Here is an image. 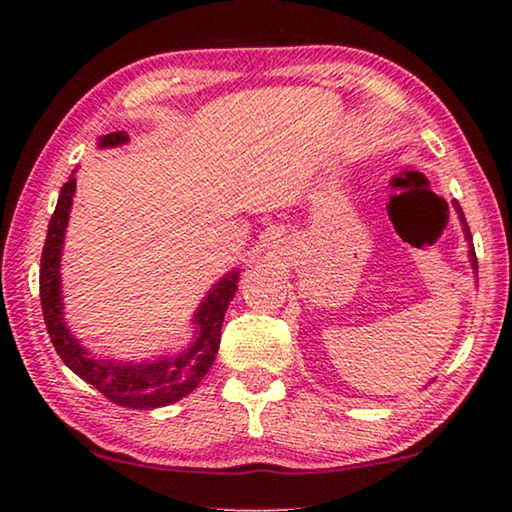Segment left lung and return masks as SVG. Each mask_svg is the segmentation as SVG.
I'll use <instances>...</instances> for the list:
<instances>
[{"mask_svg": "<svg viewBox=\"0 0 512 512\" xmlns=\"http://www.w3.org/2000/svg\"><path fill=\"white\" fill-rule=\"evenodd\" d=\"M454 210H456V214H458V219H461V223H463V232H465V239H467V253H470V264H472V268H474V273H479V266H476V253H474V244H472V235H470V228H467V223H465V214H463V210H461V205H458V201H454Z\"/></svg>", "mask_w": 512, "mask_h": 512, "instance_id": "1", "label": "left lung"}]
</instances>
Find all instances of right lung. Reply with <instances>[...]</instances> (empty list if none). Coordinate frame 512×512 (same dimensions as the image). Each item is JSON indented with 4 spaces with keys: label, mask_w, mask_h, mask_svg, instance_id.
Listing matches in <instances>:
<instances>
[{
    "label": "right lung",
    "mask_w": 512,
    "mask_h": 512,
    "mask_svg": "<svg viewBox=\"0 0 512 512\" xmlns=\"http://www.w3.org/2000/svg\"><path fill=\"white\" fill-rule=\"evenodd\" d=\"M128 142V133L117 131L99 137V149H112ZM76 194L74 171L67 183L60 189L56 210L51 214L45 248L40 259V302L42 316L54 343L58 357L65 366L76 372L83 381H88L110 402L126 409H160L173 402L183 400L194 388L201 384L207 370L212 368L219 352L221 327L230 300L237 293L239 268L228 271L221 280L212 284L207 296L201 300L194 323V341L178 354H162L151 361H117L99 359L69 332L65 323L63 305V284H60V257H63L65 230L72 212V198Z\"/></svg>",
    "instance_id": "right-lung-1"
}]
</instances>
